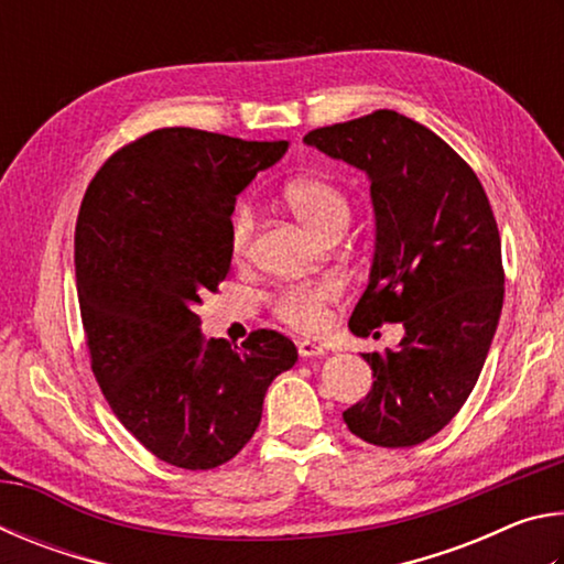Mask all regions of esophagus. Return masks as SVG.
<instances>
[{
    "mask_svg": "<svg viewBox=\"0 0 564 564\" xmlns=\"http://www.w3.org/2000/svg\"><path fill=\"white\" fill-rule=\"evenodd\" d=\"M299 356L301 358H318V356H326V348H323L321 343H313V340H299Z\"/></svg>",
    "mask_w": 564,
    "mask_h": 564,
    "instance_id": "1",
    "label": "esophagus"
}]
</instances>
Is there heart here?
<instances>
[{"mask_svg":"<svg viewBox=\"0 0 564 564\" xmlns=\"http://www.w3.org/2000/svg\"><path fill=\"white\" fill-rule=\"evenodd\" d=\"M283 202L289 212L318 238L330 228L348 224L350 208L343 191L321 176L293 178L283 188ZM253 236V214L246 204L236 206L228 218V248L236 259L248 251ZM340 299V285L336 281H305L285 285L273 295V311L283 323L299 330H316L328 316V308Z\"/></svg>","mask_w":564,"mask_h":564,"instance_id":"heart-1","label":"heart"}]
</instances>
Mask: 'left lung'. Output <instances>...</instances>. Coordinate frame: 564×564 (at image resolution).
<instances>
[{
	"label": "left lung",
	"instance_id": "left-lung-1",
	"mask_svg": "<svg viewBox=\"0 0 564 564\" xmlns=\"http://www.w3.org/2000/svg\"><path fill=\"white\" fill-rule=\"evenodd\" d=\"M303 141L370 178L376 253L350 330L405 328L395 350L362 356L373 388L343 420L366 443L417 445L473 393L498 328L505 271L490 202L437 133L398 111L313 129Z\"/></svg>",
	"mask_w": 564,
	"mask_h": 564
}]
</instances>
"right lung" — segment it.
<instances>
[{"label":"right lung","instance_id":"1","mask_svg":"<svg viewBox=\"0 0 564 564\" xmlns=\"http://www.w3.org/2000/svg\"><path fill=\"white\" fill-rule=\"evenodd\" d=\"M289 141L186 127L119 149L84 194L76 291L94 378L113 415L159 460L212 470L241 453L265 390L299 360L293 340L253 330L241 348L204 340L196 305L231 269L236 196Z\"/></svg>","mask_w":564,"mask_h":564}]
</instances>
